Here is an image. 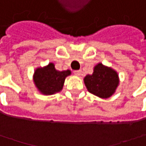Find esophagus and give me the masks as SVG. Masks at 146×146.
I'll return each mask as SVG.
<instances>
[{
	"label": "esophagus",
	"mask_w": 146,
	"mask_h": 146,
	"mask_svg": "<svg viewBox=\"0 0 146 146\" xmlns=\"http://www.w3.org/2000/svg\"><path fill=\"white\" fill-rule=\"evenodd\" d=\"M73 73H74L76 76H80L81 73H82V71H81V70H75V71H73Z\"/></svg>",
	"instance_id": "obj_1"
}]
</instances>
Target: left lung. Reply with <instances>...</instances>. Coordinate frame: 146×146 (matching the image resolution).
Returning a JSON list of instances; mask_svg holds the SVG:
<instances>
[{
	"label": "left lung",
	"instance_id": "left-lung-1",
	"mask_svg": "<svg viewBox=\"0 0 146 146\" xmlns=\"http://www.w3.org/2000/svg\"><path fill=\"white\" fill-rule=\"evenodd\" d=\"M84 82L89 93L101 99H108L115 93L119 84V78L111 67L99 62L94 66L93 73L84 77Z\"/></svg>",
	"mask_w": 146,
	"mask_h": 146
}]
</instances>
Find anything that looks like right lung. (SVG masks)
Returning <instances> with one entry per match:
<instances>
[{"instance_id": "right-lung-1", "label": "right lung", "mask_w": 146, "mask_h": 146, "mask_svg": "<svg viewBox=\"0 0 146 146\" xmlns=\"http://www.w3.org/2000/svg\"><path fill=\"white\" fill-rule=\"evenodd\" d=\"M70 70L58 71L53 62L38 67L33 73V82L36 89L44 95H52L62 91L65 78L71 75Z\"/></svg>"}]
</instances>
